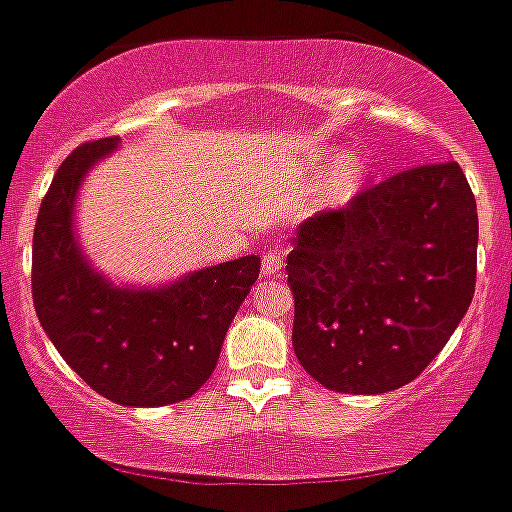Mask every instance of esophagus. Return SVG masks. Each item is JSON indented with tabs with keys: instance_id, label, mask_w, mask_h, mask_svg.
<instances>
[{
	"instance_id": "34e87169",
	"label": "esophagus",
	"mask_w": 512,
	"mask_h": 512,
	"mask_svg": "<svg viewBox=\"0 0 512 512\" xmlns=\"http://www.w3.org/2000/svg\"><path fill=\"white\" fill-rule=\"evenodd\" d=\"M283 260H286V252L281 247H273L262 255V275H278L283 270Z\"/></svg>"
}]
</instances>
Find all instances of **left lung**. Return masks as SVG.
Here are the masks:
<instances>
[{
	"mask_svg": "<svg viewBox=\"0 0 512 512\" xmlns=\"http://www.w3.org/2000/svg\"><path fill=\"white\" fill-rule=\"evenodd\" d=\"M477 239L459 162L402 170L304 221L286 265L304 371L342 394L415 381L474 299Z\"/></svg>",
	"mask_w": 512,
	"mask_h": 512,
	"instance_id": "obj_1",
	"label": "left lung"
}]
</instances>
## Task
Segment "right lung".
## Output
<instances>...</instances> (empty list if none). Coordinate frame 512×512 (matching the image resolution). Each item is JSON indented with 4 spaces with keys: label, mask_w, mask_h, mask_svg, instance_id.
I'll list each match as a JSON object with an SVG mask.
<instances>
[{
    "label": "right lung",
    "mask_w": 512,
    "mask_h": 512,
    "mask_svg": "<svg viewBox=\"0 0 512 512\" xmlns=\"http://www.w3.org/2000/svg\"><path fill=\"white\" fill-rule=\"evenodd\" d=\"M118 139L77 146L53 175L33 231V304L66 363L97 394L128 407L193 397L219 361L231 319L260 275V257L213 265L167 288H113L71 234L87 167Z\"/></svg>",
    "instance_id": "1"
}]
</instances>
